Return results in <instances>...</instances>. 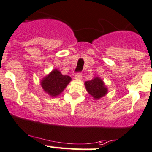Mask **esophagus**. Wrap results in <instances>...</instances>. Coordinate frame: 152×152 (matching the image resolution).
Masks as SVG:
<instances>
[{
  "label": "esophagus",
  "mask_w": 152,
  "mask_h": 152,
  "mask_svg": "<svg viewBox=\"0 0 152 152\" xmlns=\"http://www.w3.org/2000/svg\"><path fill=\"white\" fill-rule=\"evenodd\" d=\"M81 77H82V75L81 73H80V72H78V73H77L75 75V78L77 79V80H80V79H81Z\"/></svg>",
  "instance_id": "esophagus-1"
}]
</instances>
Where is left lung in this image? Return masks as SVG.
<instances>
[{"instance_id":"left-lung-1","label":"left lung","mask_w":152,"mask_h":152,"mask_svg":"<svg viewBox=\"0 0 152 152\" xmlns=\"http://www.w3.org/2000/svg\"><path fill=\"white\" fill-rule=\"evenodd\" d=\"M84 84L89 94L96 100L105 96L108 93V88L105 85L103 80L99 77H95L91 80H87Z\"/></svg>"}]
</instances>
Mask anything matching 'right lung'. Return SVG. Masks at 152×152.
<instances>
[{"label":"right lung","mask_w":152,"mask_h":152,"mask_svg":"<svg viewBox=\"0 0 152 152\" xmlns=\"http://www.w3.org/2000/svg\"><path fill=\"white\" fill-rule=\"evenodd\" d=\"M71 80V77L62 75L59 70L53 69L41 80V85L44 91L51 97H56L62 93Z\"/></svg>","instance_id":"right-lung-1"}]
</instances>
